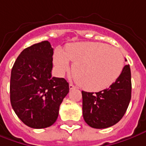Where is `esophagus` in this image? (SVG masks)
<instances>
[{
    "label": "esophagus",
    "mask_w": 146,
    "mask_h": 146,
    "mask_svg": "<svg viewBox=\"0 0 146 146\" xmlns=\"http://www.w3.org/2000/svg\"><path fill=\"white\" fill-rule=\"evenodd\" d=\"M69 90H74V89H76V86H74L73 85V84H69Z\"/></svg>",
    "instance_id": "esophagus-1"
}]
</instances>
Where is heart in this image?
I'll list each match as a JSON object with an SVG mask.
<instances>
[{
  "instance_id": "1",
  "label": "heart",
  "mask_w": 146,
  "mask_h": 146,
  "mask_svg": "<svg viewBox=\"0 0 146 146\" xmlns=\"http://www.w3.org/2000/svg\"><path fill=\"white\" fill-rule=\"evenodd\" d=\"M73 62V73L81 88L97 92L112 86L124 67V56L117 48L99 42H77L66 45L65 51L56 48L53 63L63 74Z\"/></svg>"
}]
</instances>
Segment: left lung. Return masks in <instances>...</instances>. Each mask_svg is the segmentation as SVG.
Returning <instances> with one entry per match:
<instances>
[{
  "label": "left lung",
  "mask_w": 146,
  "mask_h": 146,
  "mask_svg": "<svg viewBox=\"0 0 146 146\" xmlns=\"http://www.w3.org/2000/svg\"><path fill=\"white\" fill-rule=\"evenodd\" d=\"M131 90V71L126 65L117 80L106 90L95 94L82 91L85 121L95 129H106L117 124L127 110Z\"/></svg>",
  "instance_id": "obj_1"
}]
</instances>
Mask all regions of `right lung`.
<instances>
[{
  "instance_id": "obj_1",
  "label": "right lung",
  "mask_w": 146,
  "mask_h": 146,
  "mask_svg": "<svg viewBox=\"0 0 146 146\" xmlns=\"http://www.w3.org/2000/svg\"><path fill=\"white\" fill-rule=\"evenodd\" d=\"M52 55L48 40L33 44L21 52L11 71V105L29 127L51 126L69 91L65 79L52 77Z\"/></svg>"
}]
</instances>
